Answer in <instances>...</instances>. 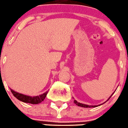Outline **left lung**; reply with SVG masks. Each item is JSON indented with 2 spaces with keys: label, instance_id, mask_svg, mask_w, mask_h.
Wrapping results in <instances>:
<instances>
[{
  "label": "left lung",
  "instance_id": "obj_1",
  "mask_svg": "<svg viewBox=\"0 0 128 128\" xmlns=\"http://www.w3.org/2000/svg\"><path fill=\"white\" fill-rule=\"evenodd\" d=\"M113 94H114V93H113ZM113 94H112V96L110 97V98L112 96ZM110 98H108V99L107 100H109ZM74 103H75L76 105H78V106H81V107H83V108H92V107L94 108V107H97V106H90V105H87V104H84L80 103V102H78V101H77V100H74ZM98 106H99V105H98Z\"/></svg>",
  "mask_w": 128,
  "mask_h": 128
}]
</instances>
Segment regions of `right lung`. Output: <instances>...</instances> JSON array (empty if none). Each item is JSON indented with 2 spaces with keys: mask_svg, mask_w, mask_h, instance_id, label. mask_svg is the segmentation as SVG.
I'll use <instances>...</instances> for the list:
<instances>
[{
  "mask_svg": "<svg viewBox=\"0 0 128 128\" xmlns=\"http://www.w3.org/2000/svg\"><path fill=\"white\" fill-rule=\"evenodd\" d=\"M11 93L13 94V96L18 100H21L24 102L33 104H39L42 102L43 100L45 99V98H46V96L48 93V92H46L44 94L40 95V96L31 97V96H26V95H24L22 94L18 93V92H16L14 91L12 89H11Z\"/></svg>",
  "mask_w": 128,
  "mask_h": 128,
  "instance_id": "add662e5",
  "label": "right lung"
}]
</instances>
